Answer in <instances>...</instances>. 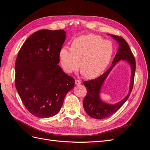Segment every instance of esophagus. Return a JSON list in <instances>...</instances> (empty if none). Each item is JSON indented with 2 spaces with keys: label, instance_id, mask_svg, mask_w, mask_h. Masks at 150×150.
<instances>
[{
  "label": "esophagus",
  "instance_id": "obj_1",
  "mask_svg": "<svg viewBox=\"0 0 150 150\" xmlns=\"http://www.w3.org/2000/svg\"><path fill=\"white\" fill-rule=\"evenodd\" d=\"M81 82L79 80H78V79H76L75 80V84L76 85H79V84H81Z\"/></svg>",
  "mask_w": 150,
  "mask_h": 150
}]
</instances>
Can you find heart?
I'll return each instance as SVG.
<instances>
[{"mask_svg":"<svg viewBox=\"0 0 150 150\" xmlns=\"http://www.w3.org/2000/svg\"><path fill=\"white\" fill-rule=\"evenodd\" d=\"M113 45L94 34L75 38L71 48L64 46L59 52L61 62L67 73L79 69L88 79L96 78L105 70L113 54Z\"/></svg>","mask_w":150,"mask_h":150,"instance_id":"1","label":"heart"}]
</instances>
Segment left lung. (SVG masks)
Returning <instances> with one entry per match:
<instances>
[{"instance_id":"left-lung-1","label":"left lung","mask_w":150,"mask_h":150,"mask_svg":"<svg viewBox=\"0 0 150 150\" xmlns=\"http://www.w3.org/2000/svg\"><path fill=\"white\" fill-rule=\"evenodd\" d=\"M119 43V49L112 61V65L98 78L89 81H84L83 84L87 89V94L83 100V106L87 114L93 118L103 120L111 116L121 107L132 91L134 80L136 62L133 54L126 40L121 36L112 35ZM121 60H126L132 67V78L130 88L129 94L120 102L115 105H108L103 102L99 98V92L102 83L115 62Z\"/></svg>"}]
</instances>
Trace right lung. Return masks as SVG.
I'll use <instances>...</instances> for the list:
<instances>
[{
	"instance_id": "1",
	"label": "right lung",
	"mask_w": 150,
	"mask_h": 150,
	"mask_svg": "<svg viewBox=\"0 0 150 150\" xmlns=\"http://www.w3.org/2000/svg\"><path fill=\"white\" fill-rule=\"evenodd\" d=\"M66 33L63 30L35 32L22 45L16 59L18 94L29 112L40 118L56 115L74 86V79L58 64Z\"/></svg>"
}]
</instances>
